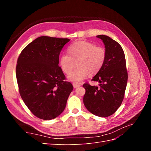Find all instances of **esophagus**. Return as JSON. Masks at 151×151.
I'll return each instance as SVG.
<instances>
[{
	"instance_id": "34e87169",
	"label": "esophagus",
	"mask_w": 151,
	"mask_h": 151,
	"mask_svg": "<svg viewBox=\"0 0 151 151\" xmlns=\"http://www.w3.org/2000/svg\"><path fill=\"white\" fill-rule=\"evenodd\" d=\"M80 86H81L80 84H77V83H74V84H73V86H74V88H78V87H79Z\"/></svg>"
}]
</instances>
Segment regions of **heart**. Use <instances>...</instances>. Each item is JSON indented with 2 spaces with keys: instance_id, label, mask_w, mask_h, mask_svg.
Masks as SVG:
<instances>
[{
  "instance_id": "1",
  "label": "heart",
  "mask_w": 151,
  "mask_h": 151,
  "mask_svg": "<svg viewBox=\"0 0 151 151\" xmlns=\"http://www.w3.org/2000/svg\"><path fill=\"white\" fill-rule=\"evenodd\" d=\"M68 53H63L59 59V65L65 74H69L68 79L74 83H79L89 74L98 73L106 60V51L103 47L86 41H78L72 44L68 48Z\"/></svg>"
}]
</instances>
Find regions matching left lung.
I'll return each mask as SVG.
<instances>
[{
	"label": "left lung",
	"instance_id": "8db88e82",
	"mask_svg": "<svg viewBox=\"0 0 151 151\" xmlns=\"http://www.w3.org/2000/svg\"><path fill=\"white\" fill-rule=\"evenodd\" d=\"M103 40L106 51L103 67L92 81L99 83V87L83 84L86 89L83 102L93 115L107 117L115 113L124 98L128 74L124 52L120 45L106 35H98Z\"/></svg>",
	"mask_w": 151,
	"mask_h": 151
}]
</instances>
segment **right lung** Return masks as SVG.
Returning <instances> with one entry per match:
<instances>
[{
	"mask_svg": "<svg viewBox=\"0 0 151 151\" xmlns=\"http://www.w3.org/2000/svg\"><path fill=\"white\" fill-rule=\"evenodd\" d=\"M68 38L43 36L22 50L16 79L21 97L35 116L48 120L64 110L73 86L58 66L59 55Z\"/></svg>",
	"mask_w": 151,
	"mask_h": 151,
	"instance_id": "add662e5",
	"label": "right lung"
}]
</instances>
